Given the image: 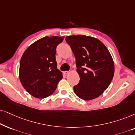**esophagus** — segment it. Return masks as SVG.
<instances>
[{
    "mask_svg": "<svg viewBox=\"0 0 135 135\" xmlns=\"http://www.w3.org/2000/svg\"><path fill=\"white\" fill-rule=\"evenodd\" d=\"M69 71H64V75H67V74H69Z\"/></svg>",
    "mask_w": 135,
    "mask_h": 135,
    "instance_id": "34e87169",
    "label": "esophagus"
}]
</instances>
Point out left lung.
Here are the masks:
<instances>
[{
  "mask_svg": "<svg viewBox=\"0 0 135 135\" xmlns=\"http://www.w3.org/2000/svg\"><path fill=\"white\" fill-rule=\"evenodd\" d=\"M76 59L80 82L74 86L76 95L83 100L98 98L106 89L114 75L110 52L101 41L84 35L65 37Z\"/></svg>",
  "mask_w": 135,
  "mask_h": 135,
  "instance_id": "8db88e82",
  "label": "left lung"
}]
</instances>
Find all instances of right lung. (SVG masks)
<instances>
[{
  "label": "right lung",
  "mask_w": 135,
  "mask_h": 135,
  "mask_svg": "<svg viewBox=\"0 0 135 135\" xmlns=\"http://www.w3.org/2000/svg\"><path fill=\"white\" fill-rule=\"evenodd\" d=\"M64 37H42L27 49L20 64V80L32 96L43 99L55 91L63 78L55 60L57 46Z\"/></svg>",
  "instance_id": "add662e5"
}]
</instances>
